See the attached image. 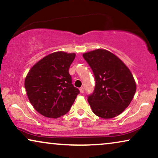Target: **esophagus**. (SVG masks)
Segmentation results:
<instances>
[{"label": "esophagus", "instance_id": "obj_1", "mask_svg": "<svg viewBox=\"0 0 158 158\" xmlns=\"http://www.w3.org/2000/svg\"><path fill=\"white\" fill-rule=\"evenodd\" d=\"M79 91H80V93H81V94H83V93L84 92V89L83 87H81L79 89Z\"/></svg>", "mask_w": 158, "mask_h": 158}]
</instances>
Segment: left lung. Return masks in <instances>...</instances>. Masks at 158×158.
Segmentation results:
<instances>
[{
    "instance_id": "1",
    "label": "left lung",
    "mask_w": 158,
    "mask_h": 158,
    "mask_svg": "<svg viewBox=\"0 0 158 158\" xmlns=\"http://www.w3.org/2000/svg\"><path fill=\"white\" fill-rule=\"evenodd\" d=\"M94 72L95 88L88 97L92 112L103 119L118 116L132 102L136 82L129 68L113 53L104 48L83 54Z\"/></svg>"
}]
</instances>
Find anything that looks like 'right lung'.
<instances>
[{"label":"right lung","mask_w":158,"mask_h":158,"mask_svg":"<svg viewBox=\"0 0 158 158\" xmlns=\"http://www.w3.org/2000/svg\"><path fill=\"white\" fill-rule=\"evenodd\" d=\"M75 53L56 52L39 60L26 75L24 85L31 104L46 117L56 119L69 111L79 93L69 69Z\"/></svg>","instance_id":"obj_1"}]
</instances>
